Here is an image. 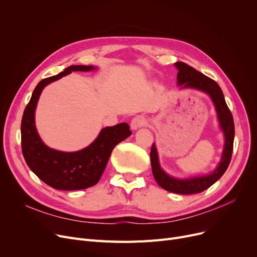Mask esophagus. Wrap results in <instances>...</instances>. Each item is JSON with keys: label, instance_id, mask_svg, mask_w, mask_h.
Segmentation results:
<instances>
[{"label": "esophagus", "instance_id": "esophagus-1", "mask_svg": "<svg viewBox=\"0 0 257 257\" xmlns=\"http://www.w3.org/2000/svg\"><path fill=\"white\" fill-rule=\"evenodd\" d=\"M146 123H147V118L144 115H136L131 119L130 127L132 130H137L143 127Z\"/></svg>", "mask_w": 257, "mask_h": 257}]
</instances>
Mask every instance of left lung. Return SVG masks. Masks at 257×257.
I'll list each match as a JSON object with an SVG mask.
<instances>
[{"label": "left lung", "instance_id": "left-lung-1", "mask_svg": "<svg viewBox=\"0 0 257 257\" xmlns=\"http://www.w3.org/2000/svg\"><path fill=\"white\" fill-rule=\"evenodd\" d=\"M177 67V84L181 89L183 88H194L207 93L210 97L215 111H217L219 125L224 133V149L222 152V158L219 166L215 170L205 175V176H198L192 178L179 179L170 176L160 167L158 153L155 144L152 145L150 158L153 176L160 187L165 188L166 191L181 194V195H192L198 194L207 190L213 183L217 182L227 170L230 164L232 151H233V141H234V123L231 111L226 104L223 91L219 84L208 78L207 76L195 70L194 67L187 65L184 62L178 61L175 63Z\"/></svg>", "mask_w": 257, "mask_h": 257}]
</instances>
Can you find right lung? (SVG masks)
<instances>
[{"instance_id": "right-lung-1", "label": "right lung", "mask_w": 257, "mask_h": 257, "mask_svg": "<svg viewBox=\"0 0 257 257\" xmlns=\"http://www.w3.org/2000/svg\"><path fill=\"white\" fill-rule=\"evenodd\" d=\"M93 65H71L56 76L40 81L26 106L22 118V151L30 170L49 186L60 191L84 190L97 184L113 148L131 136L127 123L105 127L88 147L77 152H62L49 148L38 136L35 109L45 86L72 72H89Z\"/></svg>"}]
</instances>
